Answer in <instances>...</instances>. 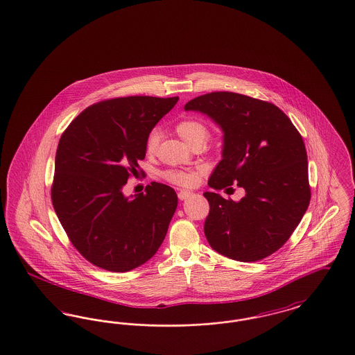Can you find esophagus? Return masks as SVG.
<instances>
[{
    "label": "esophagus",
    "instance_id": "esophagus-1",
    "mask_svg": "<svg viewBox=\"0 0 355 355\" xmlns=\"http://www.w3.org/2000/svg\"><path fill=\"white\" fill-rule=\"evenodd\" d=\"M191 194H193L191 191H187V190H181V191H178V198L181 199V200H184V199L189 198Z\"/></svg>",
    "mask_w": 355,
    "mask_h": 355
}]
</instances>
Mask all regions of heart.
<instances>
[{
	"label": "heart",
	"instance_id": "b5f03b06",
	"mask_svg": "<svg viewBox=\"0 0 355 355\" xmlns=\"http://www.w3.org/2000/svg\"><path fill=\"white\" fill-rule=\"evenodd\" d=\"M175 130L178 133V136L187 142L190 146L197 144V142L206 141V139L209 137V128L206 127V124L203 121H200L198 119H184L182 121H180L175 125ZM158 133L156 130L152 132L148 139H146V153L148 155H155L158 146ZM205 173L203 166H194L190 169H171L166 171L162 175L166 181H169L171 184H178L182 187H193L198 184L200 177Z\"/></svg>",
	"mask_w": 355,
	"mask_h": 355
}]
</instances>
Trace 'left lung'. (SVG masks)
I'll list each match as a JSON object with an SVG mask.
<instances>
[{
  "label": "left lung",
  "instance_id": "1",
  "mask_svg": "<svg viewBox=\"0 0 355 355\" xmlns=\"http://www.w3.org/2000/svg\"><path fill=\"white\" fill-rule=\"evenodd\" d=\"M184 111L207 114L223 132L222 159L209 178L220 190L236 184L235 202L206 191L205 235L211 248L238 261L272 255L289 239L311 200L308 156L289 117L268 101L235 92L190 100Z\"/></svg>",
  "mask_w": 355,
  "mask_h": 355
}]
</instances>
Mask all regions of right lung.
Returning a JSON list of instances; mask_svg holds the SVG:
<instances>
[{
	"label": "right lung",
	"instance_id": "add662e5",
	"mask_svg": "<svg viewBox=\"0 0 355 355\" xmlns=\"http://www.w3.org/2000/svg\"><path fill=\"white\" fill-rule=\"evenodd\" d=\"M178 98L128 96L88 107L58 144L51 200L73 247L94 266L128 272L146 263L165 239L178 205L171 186L152 182L125 197L139 174L146 139Z\"/></svg>",
	"mask_w": 355,
	"mask_h": 355
}]
</instances>
